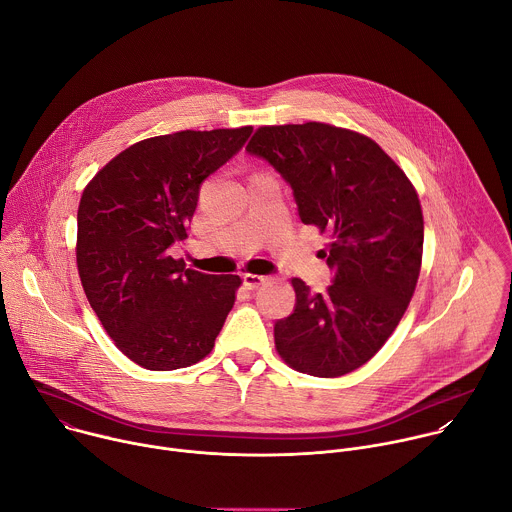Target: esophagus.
Masks as SVG:
<instances>
[{"instance_id": "1", "label": "esophagus", "mask_w": 512, "mask_h": 512, "mask_svg": "<svg viewBox=\"0 0 512 512\" xmlns=\"http://www.w3.org/2000/svg\"><path fill=\"white\" fill-rule=\"evenodd\" d=\"M267 281L265 275H257V273H243V283L247 289H257Z\"/></svg>"}]
</instances>
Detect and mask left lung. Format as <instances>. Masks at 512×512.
<instances>
[{
    "instance_id": "8db88e82",
    "label": "left lung",
    "mask_w": 512,
    "mask_h": 512,
    "mask_svg": "<svg viewBox=\"0 0 512 512\" xmlns=\"http://www.w3.org/2000/svg\"><path fill=\"white\" fill-rule=\"evenodd\" d=\"M247 152L291 186L304 225L330 235L326 294L294 277L296 310L275 324V350L294 371L342 377L395 332L419 279L423 212L405 172L371 137L330 123L263 125Z\"/></svg>"
}]
</instances>
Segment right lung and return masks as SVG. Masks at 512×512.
Instances as JSON below:
<instances>
[{
    "mask_svg": "<svg viewBox=\"0 0 512 512\" xmlns=\"http://www.w3.org/2000/svg\"><path fill=\"white\" fill-rule=\"evenodd\" d=\"M251 131L186 129L141 139L83 190V289L115 346L143 369L176 371L202 360L235 306L239 275L186 269L170 247L188 237L204 178L229 162Z\"/></svg>",
    "mask_w": 512,
    "mask_h": 512,
    "instance_id": "add662e5",
    "label": "right lung"
}]
</instances>
